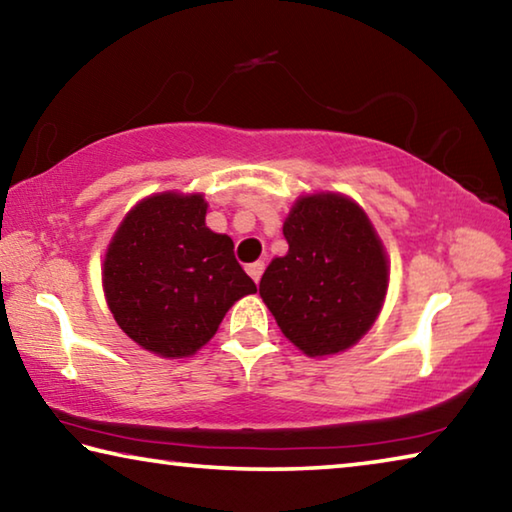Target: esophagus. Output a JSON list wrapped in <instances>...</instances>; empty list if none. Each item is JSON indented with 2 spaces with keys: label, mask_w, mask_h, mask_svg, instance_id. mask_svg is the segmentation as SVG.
<instances>
[{
  "label": "esophagus",
  "mask_w": 512,
  "mask_h": 512,
  "mask_svg": "<svg viewBox=\"0 0 512 512\" xmlns=\"http://www.w3.org/2000/svg\"><path fill=\"white\" fill-rule=\"evenodd\" d=\"M246 271H248V275L253 277L255 282H259L262 280V273H264V262H253V264H248L246 266Z\"/></svg>",
  "instance_id": "34e87169"
}]
</instances>
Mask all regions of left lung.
<instances>
[{
	"instance_id": "8db88e82",
	"label": "left lung",
	"mask_w": 512,
	"mask_h": 512,
	"mask_svg": "<svg viewBox=\"0 0 512 512\" xmlns=\"http://www.w3.org/2000/svg\"><path fill=\"white\" fill-rule=\"evenodd\" d=\"M282 232L289 253L268 264L259 296L309 357L348 350L375 323L388 287L375 228L350 198L316 194L291 207Z\"/></svg>"
}]
</instances>
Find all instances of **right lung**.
Segmentation results:
<instances>
[{
    "mask_svg": "<svg viewBox=\"0 0 512 512\" xmlns=\"http://www.w3.org/2000/svg\"><path fill=\"white\" fill-rule=\"evenodd\" d=\"M201 194H158L135 205L110 241L103 289L117 325L144 350L183 359L212 339L255 282L228 235L205 225Z\"/></svg>",
    "mask_w": 512,
    "mask_h": 512,
    "instance_id": "obj_1",
    "label": "right lung"
}]
</instances>
